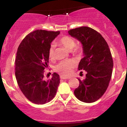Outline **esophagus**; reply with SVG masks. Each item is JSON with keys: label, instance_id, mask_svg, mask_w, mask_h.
Instances as JSON below:
<instances>
[{"label": "esophagus", "instance_id": "esophagus-1", "mask_svg": "<svg viewBox=\"0 0 127 127\" xmlns=\"http://www.w3.org/2000/svg\"><path fill=\"white\" fill-rule=\"evenodd\" d=\"M60 78L63 79H70V77H65L63 76H60Z\"/></svg>", "mask_w": 127, "mask_h": 127}]
</instances>
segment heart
<instances>
[{
  "label": "heart",
  "mask_w": 127,
  "mask_h": 127,
  "mask_svg": "<svg viewBox=\"0 0 127 127\" xmlns=\"http://www.w3.org/2000/svg\"><path fill=\"white\" fill-rule=\"evenodd\" d=\"M59 42L70 51L73 49L76 45L74 39L68 36H65L62 37L60 39ZM79 49V48L76 47L75 49V51H78ZM48 54L49 58L51 59L53 58L54 55V45H51L49 47ZM75 62L73 60L64 61V62H61L55 67V70L64 76H67L72 73L73 69L75 67Z\"/></svg>",
  "instance_id": "obj_1"
}]
</instances>
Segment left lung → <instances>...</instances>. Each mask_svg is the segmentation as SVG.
I'll return each instance as SVG.
<instances>
[{"label": "left lung", "mask_w": 127, "mask_h": 127, "mask_svg": "<svg viewBox=\"0 0 127 127\" xmlns=\"http://www.w3.org/2000/svg\"><path fill=\"white\" fill-rule=\"evenodd\" d=\"M68 33L82 45L84 57L78 70L87 72L85 79H79V86L74 94L80 101L93 103L104 94L111 79L113 63L109 45L100 33L90 27H78Z\"/></svg>", "instance_id": "obj_1"}]
</instances>
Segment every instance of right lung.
<instances>
[{
    "mask_svg": "<svg viewBox=\"0 0 127 127\" xmlns=\"http://www.w3.org/2000/svg\"><path fill=\"white\" fill-rule=\"evenodd\" d=\"M60 32L36 30L29 33L19 45L15 60V77L25 97L37 104L50 101L56 94L60 76L56 73L44 80V70L48 67L51 43Z\"/></svg>",
    "mask_w": 127,
    "mask_h": 127,
    "instance_id": "right-lung-1",
    "label": "right lung"
}]
</instances>
